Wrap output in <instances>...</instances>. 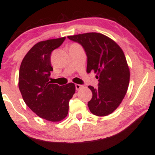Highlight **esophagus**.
Here are the masks:
<instances>
[{
  "label": "esophagus",
  "instance_id": "34e87169",
  "mask_svg": "<svg viewBox=\"0 0 155 155\" xmlns=\"http://www.w3.org/2000/svg\"><path fill=\"white\" fill-rule=\"evenodd\" d=\"M75 87H76V90H79L82 87V85L78 84H76L75 85Z\"/></svg>",
  "mask_w": 155,
  "mask_h": 155
}]
</instances>
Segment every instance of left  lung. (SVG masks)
Here are the masks:
<instances>
[{"label": "left lung", "mask_w": 155, "mask_h": 155, "mask_svg": "<svg viewBox=\"0 0 155 155\" xmlns=\"http://www.w3.org/2000/svg\"><path fill=\"white\" fill-rule=\"evenodd\" d=\"M82 46L87 57V72L98 76V87H88L92 92L88 102L90 111L96 116H107L120 106L130 81V70L123 51L116 42L97 33L68 36Z\"/></svg>", "instance_id": "left-lung-1"}]
</instances>
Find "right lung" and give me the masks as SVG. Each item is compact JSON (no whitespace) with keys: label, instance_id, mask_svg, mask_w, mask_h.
I'll list each match as a JSON object with an SVG mask.
<instances>
[{"label":"right lung","instance_id":"right-lung-1","mask_svg":"<svg viewBox=\"0 0 155 155\" xmlns=\"http://www.w3.org/2000/svg\"><path fill=\"white\" fill-rule=\"evenodd\" d=\"M65 39H49L35 44L23 58L19 68V89L25 103L38 117L51 122L65 118L69 101L76 91L74 83L59 86L49 81L53 71L51 53Z\"/></svg>","mask_w":155,"mask_h":155}]
</instances>
